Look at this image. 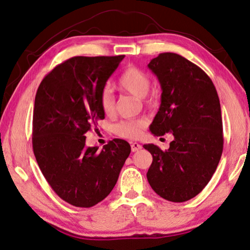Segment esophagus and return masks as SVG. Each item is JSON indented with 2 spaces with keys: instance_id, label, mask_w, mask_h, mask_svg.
<instances>
[{
  "instance_id": "1",
  "label": "esophagus",
  "mask_w": 250,
  "mask_h": 250,
  "mask_svg": "<svg viewBox=\"0 0 250 250\" xmlns=\"http://www.w3.org/2000/svg\"><path fill=\"white\" fill-rule=\"evenodd\" d=\"M141 149H142V146L139 145V143H137V142L131 143V150H132V152H137Z\"/></svg>"
}]
</instances>
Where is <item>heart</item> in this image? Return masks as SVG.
I'll return each instance as SVG.
<instances>
[{
  "mask_svg": "<svg viewBox=\"0 0 250 250\" xmlns=\"http://www.w3.org/2000/svg\"><path fill=\"white\" fill-rule=\"evenodd\" d=\"M151 80L149 75L145 70L135 66H129L122 71L118 79V87L121 90L133 95L138 98H143L146 103L151 99L147 98L146 94L150 89ZM99 104L104 115L110 116L115 112L116 101L111 89L104 87L100 92ZM146 128L145 120H125L121 121L113 126V131L117 135L126 139H137L141 135L142 130Z\"/></svg>",
  "mask_w": 250,
  "mask_h": 250,
  "instance_id": "b5f03b06",
  "label": "heart"
}]
</instances>
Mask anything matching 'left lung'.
Instances as JSON below:
<instances>
[{
  "mask_svg": "<svg viewBox=\"0 0 250 250\" xmlns=\"http://www.w3.org/2000/svg\"><path fill=\"white\" fill-rule=\"evenodd\" d=\"M147 67L158 77L162 95L151 132H171L167 150L145 145L152 154L146 173L153 191L164 200L182 203L195 197L210 181L223 153L221 104L204 70L174 53H162Z\"/></svg>",
  "mask_w": 250,
  "mask_h": 250,
  "instance_id": "1",
  "label": "left lung"
}]
</instances>
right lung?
<instances>
[{"mask_svg": "<svg viewBox=\"0 0 250 250\" xmlns=\"http://www.w3.org/2000/svg\"><path fill=\"white\" fill-rule=\"evenodd\" d=\"M120 56H76L45 76L35 96L33 151L46 181L76 207L104 200L119 177L131 146L113 139L103 150L86 146V134L104 119L99 96Z\"/></svg>", "mask_w": 250, "mask_h": 250, "instance_id": "right-lung-1", "label": "right lung"}]
</instances>
